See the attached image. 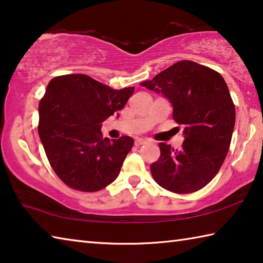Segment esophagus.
<instances>
[{
  "mask_svg": "<svg viewBox=\"0 0 263 263\" xmlns=\"http://www.w3.org/2000/svg\"><path fill=\"white\" fill-rule=\"evenodd\" d=\"M146 142H147V140L144 139V138H137L135 144H136V146H140V145H145Z\"/></svg>",
  "mask_w": 263,
  "mask_h": 263,
  "instance_id": "34e87169",
  "label": "esophagus"
}]
</instances>
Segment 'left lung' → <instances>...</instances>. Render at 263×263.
I'll return each mask as SVG.
<instances>
[{
  "mask_svg": "<svg viewBox=\"0 0 263 263\" xmlns=\"http://www.w3.org/2000/svg\"><path fill=\"white\" fill-rule=\"evenodd\" d=\"M140 86L167 99L173 118L183 125L181 148L160 142L151 164L155 182L176 194L195 193L219 172L229 152L235 108L221 75L190 60L176 62Z\"/></svg>",
  "mask_w": 263,
  "mask_h": 263,
  "instance_id": "8db88e82",
  "label": "left lung"
}]
</instances>
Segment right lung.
Here are the masks:
<instances>
[{
    "label": "right lung",
    "instance_id": "1",
    "mask_svg": "<svg viewBox=\"0 0 263 263\" xmlns=\"http://www.w3.org/2000/svg\"><path fill=\"white\" fill-rule=\"evenodd\" d=\"M135 87L114 89L84 74L52 79L39 103L38 133L60 180L80 191H99L117 179L133 146L124 136L102 137V123L124 108Z\"/></svg>",
    "mask_w": 263,
    "mask_h": 263
}]
</instances>
